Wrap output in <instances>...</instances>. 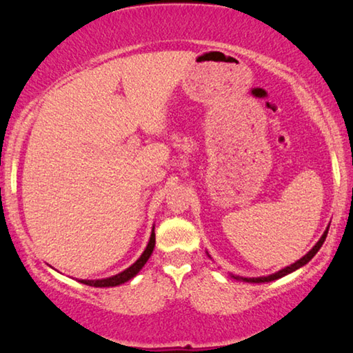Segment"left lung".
<instances>
[{
    "mask_svg": "<svg viewBox=\"0 0 353 353\" xmlns=\"http://www.w3.org/2000/svg\"><path fill=\"white\" fill-rule=\"evenodd\" d=\"M328 227H330V225H328ZM328 227L324 230V234H322V236L319 238V241L316 243L314 246H313L312 249H310L305 255L302 256V259H299L297 261H294V263H292V265H290V266H285L283 270H280V271L274 272V274H270V276H261V277H241V276H234V274H232V272H229V276L236 279V280H241V282H248V283H266V282H272V280H277V279H280V277L288 276V274L294 272L296 270H299V268L305 266L307 263H308L310 260H312L316 254H318V250L322 248V244H324L325 238H327ZM207 255H208V252H207ZM208 256H210V255H208ZM210 259H212V256H210Z\"/></svg>",
    "mask_w": 353,
    "mask_h": 353,
    "instance_id": "8db88e82",
    "label": "left lung"
}]
</instances>
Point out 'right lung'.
<instances>
[{"label": "right lung", "mask_w": 353, "mask_h": 353, "mask_svg": "<svg viewBox=\"0 0 353 353\" xmlns=\"http://www.w3.org/2000/svg\"><path fill=\"white\" fill-rule=\"evenodd\" d=\"M154 246H155V234H154V225H152V232H151V236H149L146 249L143 250L140 259L137 260L134 265H130L128 270H124L123 272L117 274V276H112V277H107V279L79 280V282L83 283V285H88V286H94V288H110V286H118V285L126 283V282H129L130 279H134L137 274L141 271V268L146 265V261L149 260V256H151V254H152Z\"/></svg>", "instance_id": "right-lung-1"}]
</instances>
